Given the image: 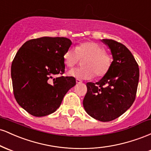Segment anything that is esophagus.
<instances>
[{
    "label": "esophagus",
    "mask_w": 151,
    "mask_h": 151,
    "mask_svg": "<svg viewBox=\"0 0 151 151\" xmlns=\"http://www.w3.org/2000/svg\"><path fill=\"white\" fill-rule=\"evenodd\" d=\"M76 82H77V84H81V83H82V81L79 79H76Z\"/></svg>",
    "instance_id": "esophagus-1"
}]
</instances>
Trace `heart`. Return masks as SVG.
I'll return each mask as SVG.
<instances>
[{
	"mask_svg": "<svg viewBox=\"0 0 151 151\" xmlns=\"http://www.w3.org/2000/svg\"><path fill=\"white\" fill-rule=\"evenodd\" d=\"M101 45L94 42H83L74 47H70L63 55L66 66L72 68L79 62V59H84L82 68L73 69L68 72L72 77L79 79H90L94 73L97 77H103L108 72L112 64V58L105 52Z\"/></svg>",
	"mask_w": 151,
	"mask_h": 151,
	"instance_id": "1",
	"label": "heart"
}]
</instances>
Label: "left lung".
<instances>
[{"label": "left lung", "mask_w": 151, "mask_h": 151, "mask_svg": "<svg viewBox=\"0 0 151 151\" xmlns=\"http://www.w3.org/2000/svg\"><path fill=\"white\" fill-rule=\"evenodd\" d=\"M111 53V66L98 82H87L83 106L90 116L107 122L117 119L133 104L139 79V68L132 53L113 40L103 39Z\"/></svg>", "instance_id": "1"}]
</instances>
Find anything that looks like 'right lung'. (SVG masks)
Masks as SVG:
<instances>
[{
  "label": "right lung",
  "instance_id": "right-lung-1",
  "mask_svg": "<svg viewBox=\"0 0 151 151\" xmlns=\"http://www.w3.org/2000/svg\"><path fill=\"white\" fill-rule=\"evenodd\" d=\"M71 45L68 38L42 37L25 42L15 55L11 65L13 93L18 104L31 115L54 113L76 84L73 77H54L65 72L63 55Z\"/></svg>",
  "mask_w": 151,
  "mask_h": 151
}]
</instances>
